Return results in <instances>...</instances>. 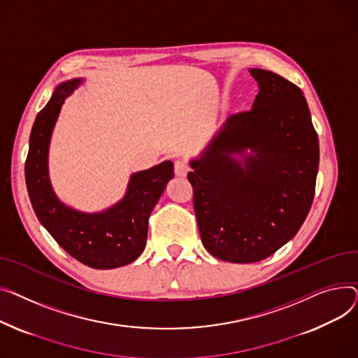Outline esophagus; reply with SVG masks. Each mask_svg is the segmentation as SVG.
<instances>
[{
    "mask_svg": "<svg viewBox=\"0 0 358 358\" xmlns=\"http://www.w3.org/2000/svg\"><path fill=\"white\" fill-rule=\"evenodd\" d=\"M187 172H189V166H187L186 162H183V160L175 162V173H176V176L185 178L187 175Z\"/></svg>",
    "mask_w": 358,
    "mask_h": 358,
    "instance_id": "esophagus-1",
    "label": "esophagus"
}]
</instances>
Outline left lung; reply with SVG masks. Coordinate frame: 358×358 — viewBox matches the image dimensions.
<instances>
[{
    "label": "left lung",
    "mask_w": 358,
    "mask_h": 358,
    "mask_svg": "<svg viewBox=\"0 0 358 358\" xmlns=\"http://www.w3.org/2000/svg\"><path fill=\"white\" fill-rule=\"evenodd\" d=\"M248 72L259 85L253 107L227 118L187 173L202 244L229 263L264 260L296 236L320 164L303 92L275 72Z\"/></svg>",
    "instance_id": "1"
}]
</instances>
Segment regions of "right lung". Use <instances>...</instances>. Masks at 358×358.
<instances>
[{
    "label": "right lung",
    "mask_w": 358,
    "mask_h": 358,
    "mask_svg": "<svg viewBox=\"0 0 358 358\" xmlns=\"http://www.w3.org/2000/svg\"><path fill=\"white\" fill-rule=\"evenodd\" d=\"M82 82L75 78L59 83L37 114L29 141L26 185L38 221L66 253L92 268H115L143 253L149 217L175 176L173 163L166 160L133 173L122 199L101 213H82L63 203L49 178V145L63 102Z\"/></svg>",
    "instance_id": "1"
}]
</instances>
